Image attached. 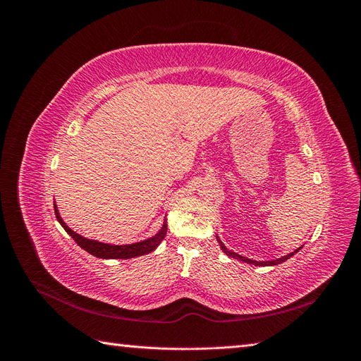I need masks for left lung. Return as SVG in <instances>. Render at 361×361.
<instances>
[{"label": "left lung", "instance_id": "8db88e82", "mask_svg": "<svg viewBox=\"0 0 361 361\" xmlns=\"http://www.w3.org/2000/svg\"><path fill=\"white\" fill-rule=\"evenodd\" d=\"M216 241L220 243V245H221V250L224 251V253L227 255V256H231V257H233V259H238V260H241V262H247V264H251V265H256V267H272V265H279V264H281V262H285V260H288L289 257H292L295 253H298V251L301 250V247L298 248V250H295L293 253H289L288 256H283V257H280V259H277V260H268V262H257V260H251V259H247V257H243L241 255H238V253H235V251H231L228 250L221 241H220V238L216 236Z\"/></svg>", "mask_w": 361, "mask_h": 361}]
</instances>
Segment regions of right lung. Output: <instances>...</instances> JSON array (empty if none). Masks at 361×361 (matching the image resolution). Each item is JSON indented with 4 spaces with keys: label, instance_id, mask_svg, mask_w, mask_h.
<instances>
[{
    "label": "right lung",
    "instance_id": "right-lung-1",
    "mask_svg": "<svg viewBox=\"0 0 361 361\" xmlns=\"http://www.w3.org/2000/svg\"><path fill=\"white\" fill-rule=\"evenodd\" d=\"M54 211H56V216L57 220L60 221V224L63 226L64 231H66L72 238L73 241L78 244L82 250L89 251L90 255L101 257V259H130V257H137V256H143L154 251L164 239L167 233V224L164 223V226L161 227V231L149 239H145L141 243H135V244H128V245H111V244H104L99 241H93V239H87L78 233H75L72 228H69L61 220V216L59 214V209L56 203H54Z\"/></svg>",
    "mask_w": 361,
    "mask_h": 361
}]
</instances>
